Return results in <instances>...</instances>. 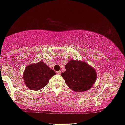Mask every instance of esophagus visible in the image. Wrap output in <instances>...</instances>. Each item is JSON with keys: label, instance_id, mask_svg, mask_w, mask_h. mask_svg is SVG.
I'll return each instance as SVG.
<instances>
[{"label": "esophagus", "instance_id": "obj_1", "mask_svg": "<svg viewBox=\"0 0 125 125\" xmlns=\"http://www.w3.org/2000/svg\"><path fill=\"white\" fill-rule=\"evenodd\" d=\"M56 73L57 75H60V74H61V71H57Z\"/></svg>", "mask_w": 125, "mask_h": 125}]
</instances>
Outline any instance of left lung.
I'll return each mask as SVG.
<instances>
[{
  "mask_svg": "<svg viewBox=\"0 0 125 125\" xmlns=\"http://www.w3.org/2000/svg\"><path fill=\"white\" fill-rule=\"evenodd\" d=\"M66 71L61 73L65 83L72 90L82 92L89 90L97 78V72L86 62L71 60L65 65Z\"/></svg>",
  "mask_w": 125,
  "mask_h": 125,
  "instance_id": "1",
  "label": "left lung"
}]
</instances>
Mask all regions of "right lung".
Instances as JSON below:
<instances>
[{
    "label": "right lung",
    "mask_w": 125,
    "mask_h": 125,
    "mask_svg": "<svg viewBox=\"0 0 125 125\" xmlns=\"http://www.w3.org/2000/svg\"><path fill=\"white\" fill-rule=\"evenodd\" d=\"M55 72L43 61L31 64L26 67L23 79L28 88L30 90H39L47 85L49 79Z\"/></svg>",
    "instance_id": "1"
}]
</instances>
